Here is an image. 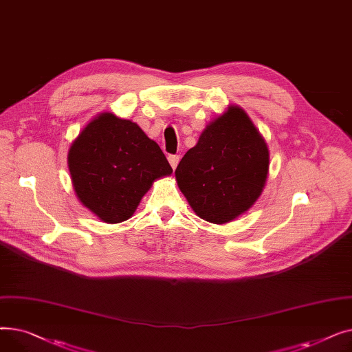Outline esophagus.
Masks as SVG:
<instances>
[{
	"instance_id": "esophagus-1",
	"label": "esophagus",
	"mask_w": 352,
	"mask_h": 352,
	"mask_svg": "<svg viewBox=\"0 0 352 352\" xmlns=\"http://www.w3.org/2000/svg\"><path fill=\"white\" fill-rule=\"evenodd\" d=\"M168 161H170V164H171V166H173V170H175L178 162H179V155H170V157H168Z\"/></svg>"
}]
</instances>
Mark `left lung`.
Returning <instances> with one entry per match:
<instances>
[{
  "instance_id": "left-lung-1",
  "label": "left lung",
  "mask_w": 352,
  "mask_h": 352,
  "mask_svg": "<svg viewBox=\"0 0 352 352\" xmlns=\"http://www.w3.org/2000/svg\"><path fill=\"white\" fill-rule=\"evenodd\" d=\"M268 171L270 151L264 137L241 107L228 105L182 157L175 179L199 218L227 224L261 197Z\"/></svg>"
}]
</instances>
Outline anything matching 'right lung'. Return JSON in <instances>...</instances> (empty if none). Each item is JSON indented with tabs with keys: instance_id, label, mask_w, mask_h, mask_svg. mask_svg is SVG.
Listing matches in <instances>:
<instances>
[{
	"instance_id": "1",
	"label": "right lung",
	"mask_w": 352,
	"mask_h": 352,
	"mask_svg": "<svg viewBox=\"0 0 352 352\" xmlns=\"http://www.w3.org/2000/svg\"><path fill=\"white\" fill-rule=\"evenodd\" d=\"M67 158L77 198L107 224L131 218L154 181L173 174L160 145L138 124L113 113L92 118Z\"/></svg>"
}]
</instances>
